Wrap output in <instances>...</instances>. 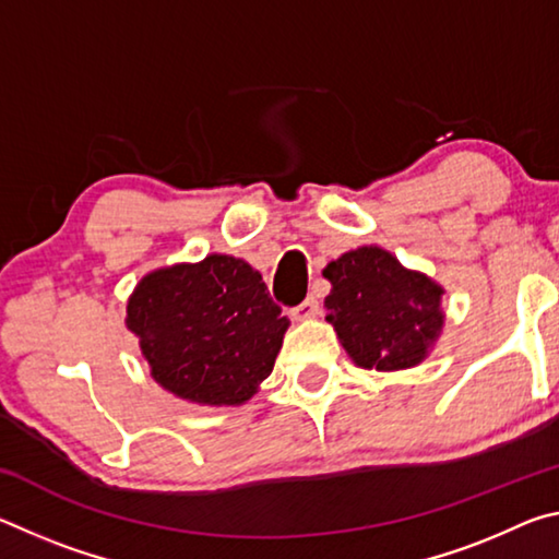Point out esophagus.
<instances>
[{"label":"esophagus","instance_id":"obj_1","mask_svg":"<svg viewBox=\"0 0 559 559\" xmlns=\"http://www.w3.org/2000/svg\"><path fill=\"white\" fill-rule=\"evenodd\" d=\"M320 313V302L316 296H308L306 300L300 302V306H296L290 310V316L296 320H310V318H318Z\"/></svg>","mask_w":559,"mask_h":559}]
</instances>
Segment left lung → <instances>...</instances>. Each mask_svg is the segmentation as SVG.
Listing matches in <instances>:
<instances>
[{"label": "left lung", "mask_w": 559, "mask_h": 559, "mask_svg": "<svg viewBox=\"0 0 559 559\" xmlns=\"http://www.w3.org/2000/svg\"><path fill=\"white\" fill-rule=\"evenodd\" d=\"M328 323L362 370L394 372L427 359L443 328V288L409 271L380 246H359L330 261Z\"/></svg>", "instance_id": "1"}]
</instances>
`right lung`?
I'll list each match as a JSON object with an SVG mask.
<instances>
[{"mask_svg": "<svg viewBox=\"0 0 559 559\" xmlns=\"http://www.w3.org/2000/svg\"><path fill=\"white\" fill-rule=\"evenodd\" d=\"M126 325L167 392L194 404L239 406L271 374L290 323L259 271L210 253L147 273L128 300Z\"/></svg>", "mask_w": 559, "mask_h": 559, "instance_id": "obj_1", "label": "right lung"}]
</instances>
